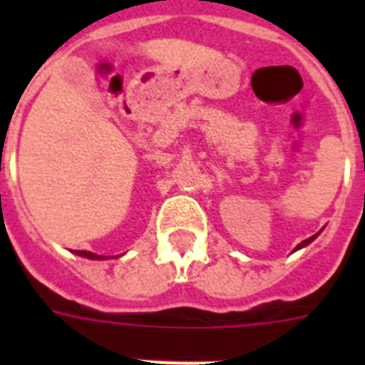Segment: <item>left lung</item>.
I'll list each match as a JSON object with an SVG mask.
<instances>
[{
	"label": "left lung",
	"mask_w": 365,
	"mask_h": 365,
	"mask_svg": "<svg viewBox=\"0 0 365 365\" xmlns=\"http://www.w3.org/2000/svg\"><path fill=\"white\" fill-rule=\"evenodd\" d=\"M318 235H320V231H318V233H317V235H312V237H309V239H305V240H303V242H301V244H297V246H295V250H299V248H305L307 244H311V242H312V240L317 239Z\"/></svg>",
	"instance_id": "1"
}]
</instances>
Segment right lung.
Wrapping results in <instances>:
<instances>
[{"instance_id":"obj_1","label":"right lung","mask_w":365,"mask_h":365,"mask_svg":"<svg viewBox=\"0 0 365 365\" xmlns=\"http://www.w3.org/2000/svg\"><path fill=\"white\" fill-rule=\"evenodd\" d=\"M77 255H81V257H87V259H106L104 255L93 254V252H85V250H76Z\"/></svg>"}]
</instances>
